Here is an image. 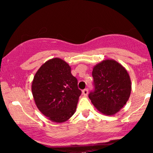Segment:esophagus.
<instances>
[{"instance_id": "34e87169", "label": "esophagus", "mask_w": 153, "mask_h": 153, "mask_svg": "<svg viewBox=\"0 0 153 153\" xmlns=\"http://www.w3.org/2000/svg\"><path fill=\"white\" fill-rule=\"evenodd\" d=\"M82 93H83V95H84V96H87L88 95V90L87 88L83 90Z\"/></svg>"}]
</instances>
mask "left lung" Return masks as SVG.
I'll use <instances>...</instances> for the list:
<instances>
[{"label": "left lung", "mask_w": 153, "mask_h": 153, "mask_svg": "<svg viewBox=\"0 0 153 153\" xmlns=\"http://www.w3.org/2000/svg\"><path fill=\"white\" fill-rule=\"evenodd\" d=\"M93 91L88 97L95 107L106 116L118 113L130 96V77L122 65L112 59L104 60L93 68Z\"/></svg>", "instance_id": "obj_1"}]
</instances>
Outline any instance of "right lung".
<instances>
[{
	"label": "right lung",
	"mask_w": 153,
	"mask_h": 153,
	"mask_svg": "<svg viewBox=\"0 0 153 153\" xmlns=\"http://www.w3.org/2000/svg\"><path fill=\"white\" fill-rule=\"evenodd\" d=\"M77 83L65 61L58 58L49 60L37 70L32 82L37 107L50 120L65 122L76 111L81 94Z\"/></svg>",
	"instance_id": "add662e5"
}]
</instances>
